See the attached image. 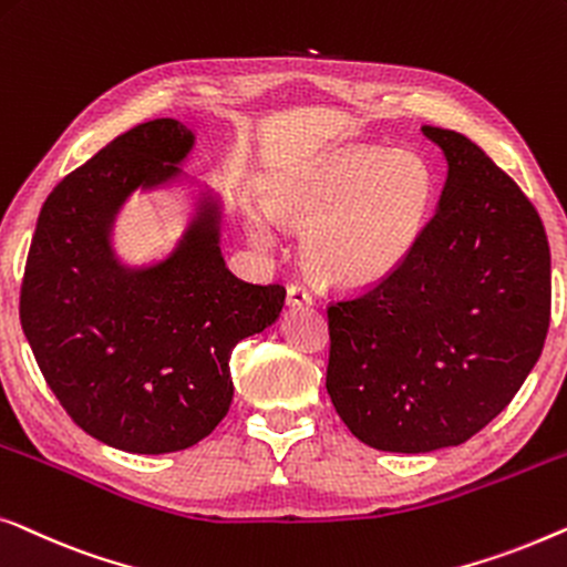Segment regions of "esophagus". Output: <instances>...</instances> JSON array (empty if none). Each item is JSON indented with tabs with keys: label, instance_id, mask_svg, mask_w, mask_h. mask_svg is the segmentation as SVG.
<instances>
[{
	"label": "esophagus",
	"instance_id": "34e87169",
	"mask_svg": "<svg viewBox=\"0 0 567 567\" xmlns=\"http://www.w3.org/2000/svg\"><path fill=\"white\" fill-rule=\"evenodd\" d=\"M287 306L290 308L313 306V295H310L302 285H290L287 287Z\"/></svg>",
	"mask_w": 567,
	"mask_h": 567
}]
</instances>
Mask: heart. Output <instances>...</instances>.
<instances>
[{
	"mask_svg": "<svg viewBox=\"0 0 567 567\" xmlns=\"http://www.w3.org/2000/svg\"><path fill=\"white\" fill-rule=\"evenodd\" d=\"M434 172L419 151L349 146L285 172L269 187V212L306 228L308 272L341 290L388 280L424 234L434 205ZM254 241H272V216L249 213Z\"/></svg>",
	"mask_w": 567,
	"mask_h": 567,
	"instance_id": "b5f03b06",
	"label": "heart"
}]
</instances>
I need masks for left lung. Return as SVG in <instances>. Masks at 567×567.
Instances as JSON below:
<instances>
[{
  "label": "left lung",
  "mask_w": 567,
  "mask_h": 567,
  "mask_svg": "<svg viewBox=\"0 0 567 567\" xmlns=\"http://www.w3.org/2000/svg\"><path fill=\"white\" fill-rule=\"evenodd\" d=\"M446 182L388 280L329 308L326 390L382 452L457 446L519 393L549 329V244L519 185L462 133L424 125Z\"/></svg>",
  "instance_id": "left-lung-1"
}]
</instances>
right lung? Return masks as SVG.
<instances>
[{
	"label": "right lung",
	"mask_w": 567,
	"mask_h": 567,
	"mask_svg": "<svg viewBox=\"0 0 567 567\" xmlns=\"http://www.w3.org/2000/svg\"><path fill=\"white\" fill-rule=\"evenodd\" d=\"M195 133L172 117L131 127L63 177L38 215L20 321L48 388L86 434L133 454L179 452L234 401L230 352L282 313V285L223 261L220 197L197 185L164 259L125 265L115 220L133 193L195 185L179 164Z\"/></svg>",
	"instance_id": "right-lung-1"
}]
</instances>
